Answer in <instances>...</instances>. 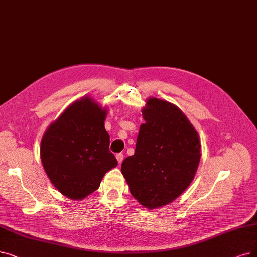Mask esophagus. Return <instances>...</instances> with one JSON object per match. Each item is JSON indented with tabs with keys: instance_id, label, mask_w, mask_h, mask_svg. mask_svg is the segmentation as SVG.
<instances>
[{
	"instance_id": "34e87169",
	"label": "esophagus",
	"mask_w": 257,
	"mask_h": 257,
	"mask_svg": "<svg viewBox=\"0 0 257 257\" xmlns=\"http://www.w3.org/2000/svg\"><path fill=\"white\" fill-rule=\"evenodd\" d=\"M116 158H117L118 162H119V163H121V162L123 161V154H122V153H118L117 155H116Z\"/></svg>"
}]
</instances>
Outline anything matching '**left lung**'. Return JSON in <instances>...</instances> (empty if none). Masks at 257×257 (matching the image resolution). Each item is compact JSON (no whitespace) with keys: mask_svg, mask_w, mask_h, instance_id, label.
Listing matches in <instances>:
<instances>
[{"mask_svg":"<svg viewBox=\"0 0 257 257\" xmlns=\"http://www.w3.org/2000/svg\"><path fill=\"white\" fill-rule=\"evenodd\" d=\"M135 154L123 160L121 172L133 197L153 210L175 200L193 181L200 161L197 131L181 109L149 98Z\"/></svg>","mask_w":257,"mask_h":257,"instance_id":"left-lung-1","label":"left lung"}]
</instances>
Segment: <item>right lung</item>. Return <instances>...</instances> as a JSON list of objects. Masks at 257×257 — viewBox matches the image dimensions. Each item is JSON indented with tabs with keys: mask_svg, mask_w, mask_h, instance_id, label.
<instances>
[{
	"mask_svg": "<svg viewBox=\"0 0 257 257\" xmlns=\"http://www.w3.org/2000/svg\"><path fill=\"white\" fill-rule=\"evenodd\" d=\"M106 108L83 97L70 104L44 133L40 155L55 188L80 200L95 192L118 161L109 151Z\"/></svg>",
	"mask_w": 257,
	"mask_h": 257,
	"instance_id": "obj_1",
	"label": "right lung"
}]
</instances>
